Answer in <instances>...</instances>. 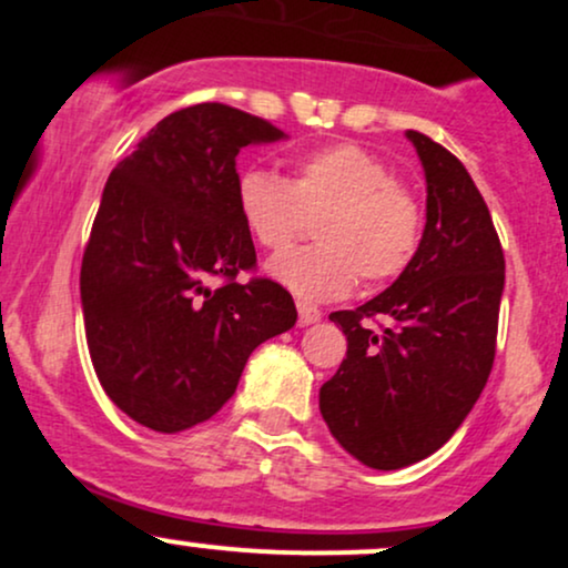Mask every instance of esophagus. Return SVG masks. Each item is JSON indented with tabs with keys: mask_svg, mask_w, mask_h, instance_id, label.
Instances as JSON below:
<instances>
[{
	"mask_svg": "<svg viewBox=\"0 0 568 568\" xmlns=\"http://www.w3.org/2000/svg\"><path fill=\"white\" fill-rule=\"evenodd\" d=\"M296 310H298V325H312V323H317L323 317V312L317 310V306H312L306 302H298Z\"/></svg>",
	"mask_w": 568,
	"mask_h": 568,
	"instance_id": "esophagus-1",
	"label": "esophagus"
}]
</instances>
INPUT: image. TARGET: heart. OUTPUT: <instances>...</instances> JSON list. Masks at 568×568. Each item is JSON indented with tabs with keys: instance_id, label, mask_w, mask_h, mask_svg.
Wrapping results in <instances>:
<instances>
[{
	"instance_id": "heart-1",
	"label": "heart",
	"mask_w": 568,
	"mask_h": 568,
	"mask_svg": "<svg viewBox=\"0 0 568 568\" xmlns=\"http://www.w3.org/2000/svg\"><path fill=\"white\" fill-rule=\"evenodd\" d=\"M237 211L258 245L283 251L321 216V245L270 262V275L304 298H338L400 277L425 234V207L393 168L357 143H331L293 162L291 179L247 168L234 184Z\"/></svg>"
}]
</instances>
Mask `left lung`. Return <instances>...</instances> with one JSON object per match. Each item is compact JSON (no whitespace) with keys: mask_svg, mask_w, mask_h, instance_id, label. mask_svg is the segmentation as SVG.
Instances as JSON below:
<instances>
[{"mask_svg":"<svg viewBox=\"0 0 568 568\" xmlns=\"http://www.w3.org/2000/svg\"><path fill=\"white\" fill-rule=\"evenodd\" d=\"M406 139L427 181L422 245L387 291L331 315L347 357L321 387L331 435L374 470L427 459L465 422L491 374L505 291V253L470 173L425 133ZM376 314L394 323L371 329Z\"/></svg>","mask_w":568,"mask_h":568,"instance_id":"obj_1","label":"left lung"}]
</instances>
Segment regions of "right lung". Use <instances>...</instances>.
<instances>
[{
	"label": "right lung",
	"instance_id": "obj_1",
	"mask_svg": "<svg viewBox=\"0 0 568 568\" xmlns=\"http://www.w3.org/2000/svg\"><path fill=\"white\" fill-rule=\"evenodd\" d=\"M283 139L262 116L197 103L149 130L103 186L82 256L84 334L114 406L154 433L211 419L251 352L296 325L283 285L234 280L256 266L234 160Z\"/></svg>",
	"mask_w": 568,
	"mask_h": 568
}]
</instances>
